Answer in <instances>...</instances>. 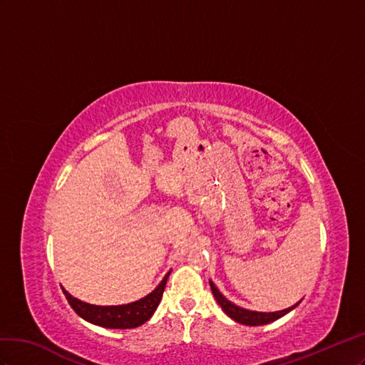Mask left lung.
<instances>
[{
	"label": "left lung",
	"instance_id": "1",
	"mask_svg": "<svg viewBox=\"0 0 365 365\" xmlns=\"http://www.w3.org/2000/svg\"><path fill=\"white\" fill-rule=\"evenodd\" d=\"M211 284V290L212 294L217 299V303L222 306L223 312L227 315L231 317L234 321L240 322V324H246V326H264V324H269V322H272L281 317H284L287 312H290L292 309H295L298 306V303L292 307H287L284 310H279V312H269V314H266V312H252V310H246V309H242L238 307L235 304H232L231 301H227L220 292H218V289L214 286L212 281H210Z\"/></svg>",
	"mask_w": 365,
	"mask_h": 365
}]
</instances>
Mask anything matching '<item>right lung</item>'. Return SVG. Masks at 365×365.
Masks as SVG:
<instances>
[{"label": "right lung", "mask_w": 365, "mask_h": 365, "mask_svg": "<svg viewBox=\"0 0 365 365\" xmlns=\"http://www.w3.org/2000/svg\"><path fill=\"white\" fill-rule=\"evenodd\" d=\"M168 277L170 272L165 275L162 283L150 295L139 301H134V303L122 306H93L88 303H82L78 298H73L64 289H62V292H64L71 309L81 318L91 322V324L106 329H134L147 322L154 314V310L158 309Z\"/></svg>", "instance_id": "1"}]
</instances>
